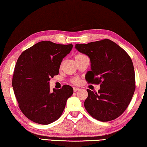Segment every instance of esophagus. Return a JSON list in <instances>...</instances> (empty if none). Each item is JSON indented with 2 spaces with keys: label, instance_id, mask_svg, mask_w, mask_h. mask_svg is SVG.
<instances>
[{
  "label": "esophagus",
  "instance_id": "esophagus-1",
  "mask_svg": "<svg viewBox=\"0 0 147 147\" xmlns=\"http://www.w3.org/2000/svg\"><path fill=\"white\" fill-rule=\"evenodd\" d=\"M78 90H79V88H76V87H74V88H73V90H74V92L78 91Z\"/></svg>",
  "mask_w": 147,
  "mask_h": 147
}]
</instances>
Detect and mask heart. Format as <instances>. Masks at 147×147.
I'll list each match as a JSON object with an SVG mask.
<instances>
[{"mask_svg":"<svg viewBox=\"0 0 147 147\" xmlns=\"http://www.w3.org/2000/svg\"><path fill=\"white\" fill-rule=\"evenodd\" d=\"M83 56H84V55L82 54H76V55L74 56V59H76L82 57H83ZM73 82L74 83V84H78V83L79 82V80H78V78H74V79L73 80Z\"/></svg>","mask_w":147,"mask_h":147,"instance_id":"obj_1","label":"heart"}]
</instances>
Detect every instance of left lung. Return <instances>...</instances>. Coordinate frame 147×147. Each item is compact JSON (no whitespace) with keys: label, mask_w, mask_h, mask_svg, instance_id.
<instances>
[{"label":"left lung","mask_w":147,"mask_h":147,"mask_svg":"<svg viewBox=\"0 0 147 147\" xmlns=\"http://www.w3.org/2000/svg\"><path fill=\"white\" fill-rule=\"evenodd\" d=\"M75 48L90 59L91 71L86 74L88 82L100 84L98 92L87 89L85 109L100 121L119 117L128 107L135 90L134 67L129 55L108 39L78 43Z\"/></svg>","instance_id":"obj_1"}]
</instances>
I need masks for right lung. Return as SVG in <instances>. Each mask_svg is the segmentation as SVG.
<instances>
[{
	"label": "right lung",
	"instance_id": "obj_1",
	"mask_svg": "<svg viewBox=\"0 0 147 147\" xmlns=\"http://www.w3.org/2000/svg\"><path fill=\"white\" fill-rule=\"evenodd\" d=\"M73 47L43 41L25 50L18 59L12 87L20 109L31 121L48 125L62 115L73 89L64 85L51 92L49 80L59 74L63 59Z\"/></svg>",
	"mask_w": 147,
	"mask_h": 147
}]
</instances>
